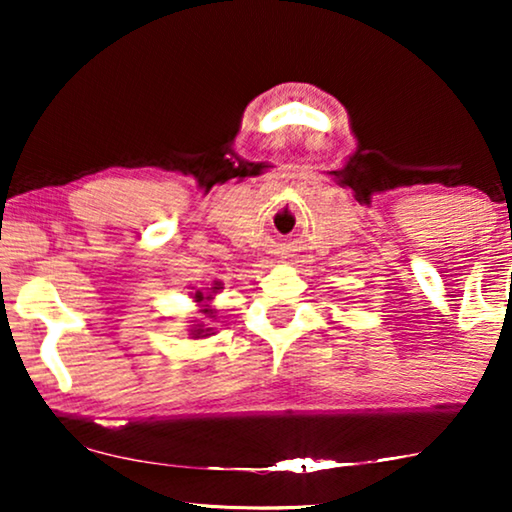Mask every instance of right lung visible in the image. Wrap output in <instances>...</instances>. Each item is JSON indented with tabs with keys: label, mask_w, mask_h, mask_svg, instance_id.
Wrapping results in <instances>:
<instances>
[{
	"label": "right lung",
	"mask_w": 512,
	"mask_h": 512,
	"mask_svg": "<svg viewBox=\"0 0 512 512\" xmlns=\"http://www.w3.org/2000/svg\"><path fill=\"white\" fill-rule=\"evenodd\" d=\"M214 289H216V286H214ZM195 298H202V296H195ZM205 312H207V314H212V312H209V310H205Z\"/></svg>",
	"instance_id": "1"
}]
</instances>
